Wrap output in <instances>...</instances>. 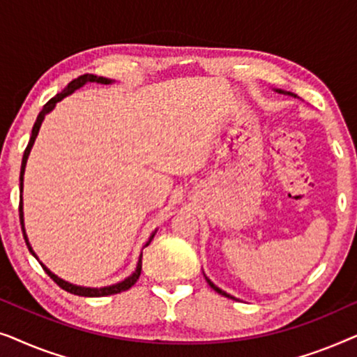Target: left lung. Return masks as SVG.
Here are the masks:
<instances>
[{
    "label": "left lung",
    "mask_w": 357,
    "mask_h": 357,
    "mask_svg": "<svg viewBox=\"0 0 357 357\" xmlns=\"http://www.w3.org/2000/svg\"><path fill=\"white\" fill-rule=\"evenodd\" d=\"M276 92H281V94H289V96H294V94H291V92H286V91H281V89H276ZM294 97H296V96H294ZM206 281H208V284H209V286H211V287H213V289L218 292V294H221V296H224V297H229V299H234V301H237V299H236V297H232L231 294H227V292H224L222 289H219V287H218L216 284H213V282H211V280H208V278H206Z\"/></svg>",
    "instance_id": "obj_1"
}]
</instances>
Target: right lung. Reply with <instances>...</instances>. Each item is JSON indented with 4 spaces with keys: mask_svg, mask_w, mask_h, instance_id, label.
<instances>
[{
    "mask_svg": "<svg viewBox=\"0 0 357 357\" xmlns=\"http://www.w3.org/2000/svg\"><path fill=\"white\" fill-rule=\"evenodd\" d=\"M86 82H99V84H110V82H114L112 79H107V77H102V76H96V75H82L79 77H76V79H73L70 84H68L65 89H63L60 94H56L55 97H52L50 100L47 102L45 105H43V109L40 114H38L36 123H33V128H32V135H31V139H29V144L26 151H24V155H22V165H21V177H19V182H21V202H19V219H21V227H22V234H24V241H26L27 247H29V252L32 253L33 257L37 258L36 252L32 250L31 243H29V238H27V234H26V229H24V211H22V183H24V170H26V164H27V158L29 154H31V149L33 146V141H36L37 135H38V130H40V125L43 119H45V115L48 114V112H52L53 109H55L56 102H60L61 99H65L66 96H70L75 92L76 89H79V87H82L86 84ZM155 231L153 232V236L149 237V241L146 242L144 247H148L151 241H153ZM38 260V258H37ZM43 270H45V273L48 276L52 278L53 281L56 282L58 286L61 287V289H65L68 292H71V294L75 296H82V297H104V296H112V294H119V292H123V291H128L131 286L135 284L136 281H138V278L141 275V265H143V253L139 255V260H138V266H136L135 273L131 276L126 278V280H123L121 282H116V284H112V286H105V287H84V286H76V284H71V282H68L65 280H61V278H58L56 275H53V273L48 270V268L43 265V263H40Z\"/></svg>",
    "mask_w": 357,
    "mask_h": 357,
    "instance_id": "add662e5",
    "label": "right lung"
}]
</instances>
